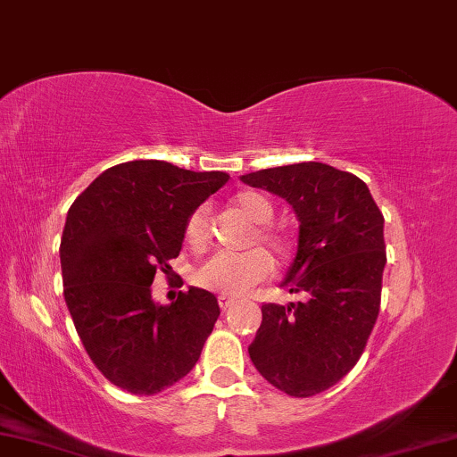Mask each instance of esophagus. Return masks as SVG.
<instances>
[{"instance_id":"34e87169","label":"esophagus","mask_w":457,"mask_h":457,"mask_svg":"<svg viewBox=\"0 0 457 457\" xmlns=\"http://www.w3.org/2000/svg\"><path fill=\"white\" fill-rule=\"evenodd\" d=\"M235 303H237L235 296H228V295H220V296H218V305H220L222 309H228V307H233Z\"/></svg>"}]
</instances>
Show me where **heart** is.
Masks as SVG:
<instances>
[{"mask_svg":"<svg viewBox=\"0 0 457 457\" xmlns=\"http://www.w3.org/2000/svg\"><path fill=\"white\" fill-rule=\"evenodd\" d=\"M235 208L247 218L249 222L260 224L253 228L249 243H260L268 247L274 255L284 257L290 251V239L282 230L266 227V222L272 220L274 206L266 195L257 194V191H239L235 195ZM185 241L191 249L202 251L208 245V216L206 210L197 208L194 214L187 218L185 224ZM274 262L266 251L260 247L247 249L243 253H228L220 251L214 253L204 266L197 270L195 280L200 287L216 290L222 295H245L249 288H253L257 282L266 280L272 274Z\"/></svg>","mask_w":457,"mask_h":457,"instance_id":"heart-1","label":"heart"}]
</instances>
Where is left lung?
I'll use <instances>...</instances> for the list:
<instances>
[{
	"mask_svg": "<svg viewBox=\"0 0 457 457\" xmlns=\"http://www.w3.org/2000/svg\"><path fill=\"white\" fill-rule=\"evenodd\" d=\"M241 181L284 197L301 222L282 287L307 301L262 305L249 356L280 392L309 398L356 365L373 332L387 262L383 214L365 181L323 162L255 170Z\"/></svg>",
	"mask_w": 457,
	"mask_h": 457,
	"instance_id": "obj_1",
	"label": "left lung"
}]
</instances>
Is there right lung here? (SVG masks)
<instances>
[{
  "instance_id": "add662e5",
  "label": "right lung",
  "mask_w": 457,
  "mask_h": 457,
  "mask_svg": "<svg viewBox=\"0 0 457 457\" xmlns=\"http://www.w3.org/2000/svg\"><path fill=\"white\" fill-rule=\"evenodd\" d=\"M228 175L164 161L115 164L71 204L59 245L63 296L86 353L113 386L154 395L200 359L220 315L212 293L191 287L170 305L152 301L169 274L185 224Z\"/></svg>"
}]
</instances>
